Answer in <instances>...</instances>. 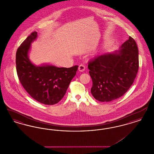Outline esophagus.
Listing matches in <instances>:
<instances>
[{
    "instance_id": "obj_1",
    "label": "esophagus",
    "mask_w": 154,
    "mask_h": 154,
    "mask_svg": "<svg viewBox=\"0 0 154 154\" xmlns=\"http://www.w3.org/2000/svg\"><path fill=\"white\" fill-rule=\"evenodd\" d=\"M85 66L83 64H81L79 67V71H80L81 72H84L85 70Z\"/></svg>"
}]
</instances>
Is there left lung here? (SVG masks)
<instances>
[{
	"label": "left lung",
	"mask_w": 154,
	"mask_h": 154,
	"mask_svg": "<svg viewBox=\"0 0 154 154\" xmlns=\"http://www.w3.org/2000/svg\"><path fill=\"white\" fill-rule=\"evenodd\" d=\"M118 51L97 56L88 63L92 80V95L97 100L109 102L124 95L139 70V50L129 37Z\"/></svg>",
	"instance_id": "8db88e82"
}]
</instances>
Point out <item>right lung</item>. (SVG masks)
Here are the masks:
<instances>
[{"mask_svg":"<svg viewBox=\"0 0 154 154\" xmlns=\"http://www.w3.org/2000/svg\"><path fill=\"white\" fill-rule=\"evenodd\" d=\"M37 37L32 32L21 44L16 53L17 73L23 87L38 102L53 105L61 100L76 74L78 66L70 68L43 64L34 65L29 58L31 43Z\"/></svg>","mask_w":154,"mask_h":154,"instance_id":"right-lung-1","label":"right lung"}]
</instances>
